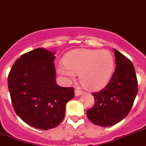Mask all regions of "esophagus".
<instances>
[{"instance_id":"1","label":"esophagus","mask_w":146,"mask_h":146,"mask_svg":"<svg viewBox=\"0 0 146 146\" xmlns=\"http://www.w3.org/2000/svg\"><path fill=\"white\" fill-rule=\"evenodd\" d=\"M74 93H75V96H80L82 94H83V91H81V90H79V89H75Z\"/></svg>"}]
</instances>
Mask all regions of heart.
<instances>
[{
    "label": "heart",
    "instance_id": "b5f03b06",
    "mask_svg": "<svg viewBox=\"0 0 146 146\" xmlns=\"http://www.w3.org/2000/svg\"><path fill=\"white\" fill-rule=\"evenodd\" d=\"M58 66V74L69 80L80 74L81 84L88 90H99L108 84L114 69V57L108 50H72Z\"/></svg>",
    "mask_w": 146,
    "mask_h": 146
}]
</instances>
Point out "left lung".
I'll use <instances>...</instances> for the list:
<instances>
[{"label": "left lung", "instance_id": "obj_1", "mask_svg": "<svg viewBox=\"0 0 146 146\" xmlns=\"http://www.w3.org/2000/svg\"><path fill=\"white\" fill-rule=\"evenodd\" d=\"M116 68L103 89L93 93L94 105L87 110L88 119L101 126H113L129 114L137 94L135 67L129 58L113 50Z\"/></svg>", "mask_w": 146, "mask_h": 146}]
</instances>
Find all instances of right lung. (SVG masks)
Listing matches in <instances>:
<instances>
[{"instance_id": "add662e5", "label": "right lung", "mask_w": 146, "mask_h": 146, "mask_svg": "<svg viewBox=\"0 0 146 146\" xmlns=\"http://www.w3.org/2000/svg\"><path fill=\"white\" fill-rule=\"evenodd\" d=\"M55 52L38 48L23 54L13 64L8 87L15 113L36 129L55 128L65 116L66 104L74 97L72 87L55 81Z\"/></svg>"}]
</instances>
